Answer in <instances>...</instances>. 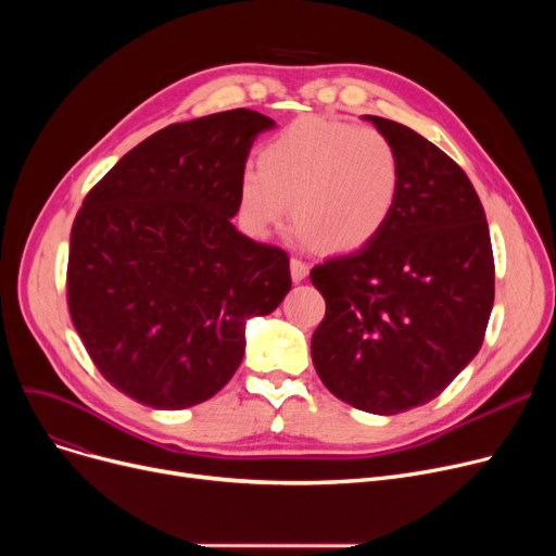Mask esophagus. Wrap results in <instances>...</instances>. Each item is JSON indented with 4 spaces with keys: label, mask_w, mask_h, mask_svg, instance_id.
I'll list each match as a JSON object with an SVG mask.
<instances>
[{
    "label": "esophagus",
    "mask_w": 556,
    "mask_h": 556,
    "mask_svg": "<svg viewBox=\"0 0 556 556\" xmlns=\"http://www.w3.org/2000/svg\"><path fill=\"white\" fill-rule=\"evenodd\" d=\"M308 263H304L302 258H290V277L293 281H304L308 277Z\"/></svg>",
    "instance_id": "34e87169"
}]
</instances>
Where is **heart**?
<instances>
[{
	"instance_id": "1",
	"label": "heart",
	"mask_w": 556,
	"mask_h": 556,
	"mask_svg": "<svg viewBox=\"0 0 556 556\" xmlns=\"http://www.w3.org/2000/svg\"><path fill=\"white\" fill-rule=\"evenodd\" d=\"M399 191V153L383 132L302 116L261 146L258 166L241 170L237 195L254 237H268L290 200L295 241L352 252L386 229Z\"/></svg>"
}]
</instances>
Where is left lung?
<instances>
[{
    "label": "left lung",
    "mask_w": 556,
    "mask_h": 556,
    "mask_svg": "<svg viewBox=\"0 0 556 556\" xmlns=\"http://www.w3.org/2000/svg\"><path fill=\"white\" fill-rule=\"evenodd\" d=\"M363 119L399 153V202L371 243L311 270L327 302L311 356L331 394L388 417L440 396L476 358L495 277L486 216L466 173L407 126Z\"/></svg>",
    "instance_id": "obj_1"
}]
</instances>
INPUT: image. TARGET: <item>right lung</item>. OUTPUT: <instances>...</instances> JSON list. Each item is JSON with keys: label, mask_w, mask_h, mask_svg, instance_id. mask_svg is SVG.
Listing matches in <instances>:
<instances>
[{"label": "right lung", "mask_w": 556, "mask_h": 556, "mask_svg": "<svg viewBox=\"0 0 556 556\" xmlns=\"http://www.w3.org/2000/svg\"><path fill=\"white\" fill-rule=\"evenodd\" d=\"M277 124L227 110L170 124L116 162L74 220L72 323L105 381L155 410L227 386L250 317L293 286L288 254L231 225L254 139Z\"/></svg>", "instance_id": "right-lung-1"}]
</instances>
